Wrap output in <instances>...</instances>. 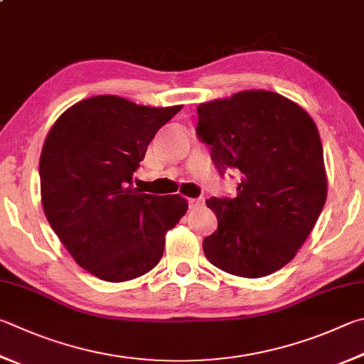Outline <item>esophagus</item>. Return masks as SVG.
I'll return each instance as SVG.
<instances>
[{
    "mask_svg": "<svg viewBox=\"0 0 364 364\" xmlns=\"http://www.w3.org/2000/svg\"><path fill=\"white\" fill-rule=\"evenodd\" d=\"M203 205V199H189V208H199Z\"/></svg>",
    "mask_w": 364,
    "mask_h": 364,
    "instance_id": "esophagus-1",
    "label": "esophagus"
}]
</instances>
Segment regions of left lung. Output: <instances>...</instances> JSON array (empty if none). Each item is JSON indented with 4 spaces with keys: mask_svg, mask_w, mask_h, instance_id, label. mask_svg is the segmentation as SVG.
Masks as SVG:
<instances>
[{
    "mask_svg": "<svg viewBox=\"0 0 364 364\" xmlns=\"http://www.w3.org/2000/svg\"><path fill=\"white\" fill-rule=\"evenodd\" d=\"M197 135L218 170H240L235 199L207 200L218 229L203 253L224 272L259 279L293 259L326 202L318 129L306 109L270 90H242L197 107Z\"/></svg>",
    "mask_w": 364,
    "mask_h": 364,
    "instance_id": "1",
    "label": "left lung"
}]
</instances>
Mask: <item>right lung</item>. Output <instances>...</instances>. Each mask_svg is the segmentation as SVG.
Listing matches in <instances>:
<instances>
[{
  "label": "right lung",
  "mask_w": 364,
  "mask_h": 364,
  "mask_svg": "<svg viewBox=\"0 0 364 364\" xmlns=\"http://www.w3.org/2000/svg\"><path fill=\"white\" fill-rule=\"evenodd\" d=\"M181 108L90 97L62 113L46 136L44 215L73 259L98 279L127 282L154 269L165 234L188 211L180 194H143L132 184L157 130Z\"/></svg>",
  "instance_id": "right-lung-1"
}]
</instances>
